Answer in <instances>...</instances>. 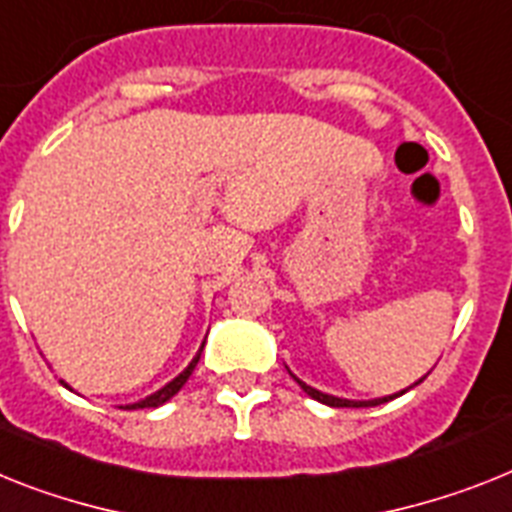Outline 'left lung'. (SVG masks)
Wrapping results in <instances>:
<instances>
[{"instance_id": "1", "label": "left lung", "mask_w": 512, "mask_h": 512, "mask_svg": "<svg viewBox=\"0 0 512 512\" xmlns=\"http://www.w3.org/2000/svg\"><path fill=\"white\" fill-rule=\"evenodd\" d=\"M287 371H290V369H287ZM290 377H293L295 382L301 384V390L306 392L308 398L319 400V403L329 405V408H371V405H382V403H387V400L398 398V395H403V392H408V390H411V387H416V384H421V382H424V379H426V377H421L416 384H411L408 390H400V392H395V395H384V398H374V400H348V398H335V395H327V392L314 390V387H308V384L301 382V379L295 377V374H290Z\"/></svg>"}]
</instances>
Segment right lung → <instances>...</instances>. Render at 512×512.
<instances>
[{
  "mask_svg": "<svg viewBox=\"0 0 512 512\" xmlns=\"http://www.w3.org/2000/svg\"><path fill=\"white\" fill-rule=\"evenodd\" d=\"M204 342H206V340H204ZM201 350H204V345H201V348H198V353H196V356H193V361H190L188 366H185V369L180 371V374H177L175 379H172V382L164 384L162 390L151 392L149 398L138 400V403L120 405V408H125V411H135V408H159V405H162V403H167V400H170L172 395H177V392H180V387H183V384L188 382V377H190V374H193V369H196L198 358H201ZM65 387H67V384H65Z\"/></svg>",
  "mask_w": 512,
  "mask_h": 512,
  "instance_id": "right-lung-1",
  "label": "right lung"
}]
</instances>
